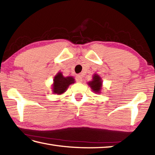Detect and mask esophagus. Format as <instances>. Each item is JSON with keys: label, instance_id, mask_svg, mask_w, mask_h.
<instances>
[{"label": "esophagus", "instance_id": "obj_1", "mask_svg": "<svg viewBox=\"0 0 155 155\" xmlns=\"http://www.w3.org/2000/svg\"><path fill=\"white\" fill-rule=\"evenodd\" d=\"M76 81H77V82L78 83H81L83 81V78L81 77V75H77V77H76Z\"/></svg>", "mask_w": 155, "mask_h": 155}]
</instances>
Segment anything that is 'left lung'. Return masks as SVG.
I'll return each mask as SVG.
<instances>
[{
    "instance_id": "8db88e82",
    "label": "left lung",
    "mask_w": 155,
    "mask_h": 155,
    "mask_svg": "<svg viewBox=\"0 0 155 155\" xmlns=\"http://www.w3.org/2000/svg\"><path fill=\"white\" fill-rule=\"evenodd\" d=\"M102 79L98 74H95L93 76L92 81H90L88 83V85H90L91 90L95 93H100L102 89Z\"/></svg>"
}]
</instances>
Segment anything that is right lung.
I'll list each match as a JSON object with an SVG mask.
<instances>
[{
    "mask_svg": "<svg viewBox=\"0 0 155 155\" xmlns=\"http://www.w3.org/2000/svg\"><path fill=\"white\" fill-rule=\"evenodd\" d=\"M52 92L57 94H61L67 90L70 85L74 83V78L72 77H64L61 72H58L53 79Z\"/></svg>",
    "mask_w": 155,
    "mask_h": 155,
    "instance_id": "obj_1",
    "label": "right lung"
}]
</instances>
